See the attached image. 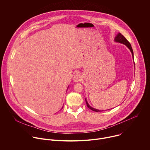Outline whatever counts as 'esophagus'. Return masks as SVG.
I'll list each match as a JSON object with an SVG mask.
<instances>
[{
  "instance_id": "obj_1",
  "label": "esophagus",
  "mask_w": 150,
  "mask_h": 150,
  "mask_svg": "<svg viewBox=\"0 0 150 150\" xmlns=\"http://www.w3.org/2000/svg\"><path fill=\"white\" fill-rule=\"evenodd\" d=\"M82 79V77H81V76L80 73H76L74 76V77H73V80L74 82H78V81H81Z\"/></svg>"
}]
</instances>
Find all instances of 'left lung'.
<instances>
[{
    "instance_id": "8db88e82",
    "label": "left lung",
    "mask_w": 150,
    "mask_h": 150,
    "mask_svg": "<svg viewBox=\"0 0 150 150\" xmlns=\"http://www.w3.org/2000/svg\"><path fill=\"white\" fill-rule=\"evenodd\" d=\"M115 42H119V43H122L124 45H125L126 46H127V47L130 50L131 53H132V57H134V53H133V50H132V49L131 47V44L129 43V42L125 38V37L124 36H122L121 33H118L117 36L115 37ZM86 104H87V106L88 107V108H89L90 109H91V110L94 111H96V112H98V111H101V110H97V109H95V108H92L91 107H90L87 100H86ZM103 111V110H102Z\"/></svg>"
}]
</instances>
